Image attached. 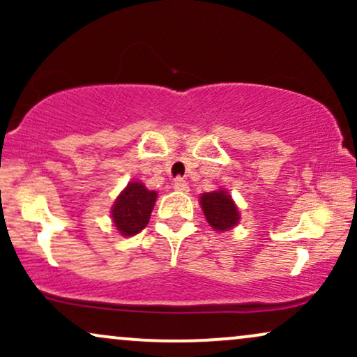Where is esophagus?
<instances>
[{"mask_svg": "<svg viewBox=\"0 0 357 357\" xmlns=\"http://www.w3.org/2000/svg\"><path fill=\"white\" fill-rule=\"evenodd\" d=\"M174 190L176 191H181V192H186L188 190H190V186H188V183L184 181V179L178 178V179H174Z\"/></svg>", "mask_w": 357, "mask_h": 357, "instance_id": "1", "label": "esophagus"}]
</instances>
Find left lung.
Listing matches in <instances>:
<instances>
[{
    "label": "left lung",
    "mask_w": 357,
    "mask_h": 357,
    "mask_svg": "<svg viewBox=\"0 0 357 357\" xmlns=\"http://www.w3.org/2000/svg\"><path fill=\"white\" fill-rule=\"evenodd\" d=\"M199 204H202L204 218L213 230L228 231L240 221L238 206L225 190L203 192Z\"/></svg>",
    "instance_id": "left-lung-1"
}]
</instances>
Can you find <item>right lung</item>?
Returning <instances> with one entry per match:
<instances>
[{"label":"right lung","instance_id":"add662e5","mask_svg":"<svg viewBox=\"0 0 357 357\" xmlns=\"http://www.w3.org/2000/svg\"><path fill=\"white\" fill-rule=\"evenodd\" d=\"M158 192L147 190L142 183L130 181L112 204V223L122 236H132L149 223Z\"/></svg>","mask_w":357,"mask_h":357}]
</instances>
